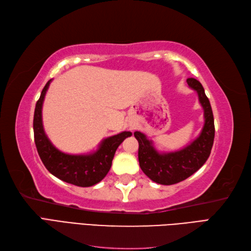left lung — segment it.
<instances>
[{
    "mask_svg": "<svg viewBox=\"0 0 251 251\" xmlns=\"http://www.w3.org/2000/svg\"><path fill=\"white\" fill-rule=\"evenodd\" d=\"M189 88L195 90L204 110V126L199 137L180 151L159 153L141 132H135L138 140V160L142 172L159 184H176L192 176L206 162L215 139V123L210 102L205 95L201 82L195 78H187Z\"/></svg>",
    "mask_w": 251,
    "mask_h": 251,
    "instance_id": "1",
    "label": "left lung"
}]
</instances>
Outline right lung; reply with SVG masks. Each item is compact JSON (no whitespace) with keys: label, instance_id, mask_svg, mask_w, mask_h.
<instances>
[{"label":"right lung","instance_id":"1","mask_svg":"<svg viewBox=\"0 0 251 251\" xmlns=\"http://www.w3.org/2000/svg\"><path fill=\"white\" fill-rule=\"evenodd\" d=\"M51 80L44 87L40 100L35 104L33 132L37 153L44 165L53 176L76 186H92L100 182L109 173L117 148L126 137H130L132 133L125 131L105 138L98 149L90 154L70 155L60 151L47 137L42 120L44 98Z\"/></svg>","mask_w":251,"mask_h":251}]
</instances>
